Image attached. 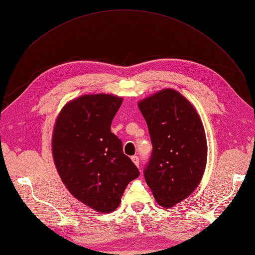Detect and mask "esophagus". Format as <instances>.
Here are the masks:
<instances>
[{"label":"esophagus","instance_id":"1","mask_svg":"<svg viewBox=\"0 0 255 255\" xmlns=\"http://www.w3.org/2000/svg\"><path fill=\"white\" fill-rule=\"evenodd\" d=\"M132 160H133V163L137 166V167H139V157L138 156H136V155H134V156H132Z\"/></svg>","mask_w":255,"mask_h":255}]
</instances>
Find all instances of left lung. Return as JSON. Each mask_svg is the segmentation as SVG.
<instances>
[{
    "label": "left lung",
    "instance_id": "obj_1",
    "mask_svg": "<svg viewBox=\"0 0 255 255\" xmlns=\"http://www.w3.org/2000/svg\"><path fill=\"white\" fill-rule=\"evenodd\" d=\"M138 106L153 146L144 179L157 203L171 207L202 179L207 159L204 128L195 107L173 89L161 90Z\"/></svg>",
    "mask_w": 255,
    "mask_h": 255
}]
</instances>
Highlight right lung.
<instances>
[{"mask_svg": "<svg viewBox=\"0 0 255 255\" xmlns=\"http://www.w3.org/2000/svg\"><path fill=\"white\" fill-rule=\"evenodd\" d=\"M121 103L112 95L80 97L61 110L54 127L52 153L61 181L73 197L100 213L114 212L128 184L139 176L111 130Z\"/></svg>", "mask_w": 255, "mask_h": 255, "instance_id": "1", "label": "right lung"}]
</instances>
